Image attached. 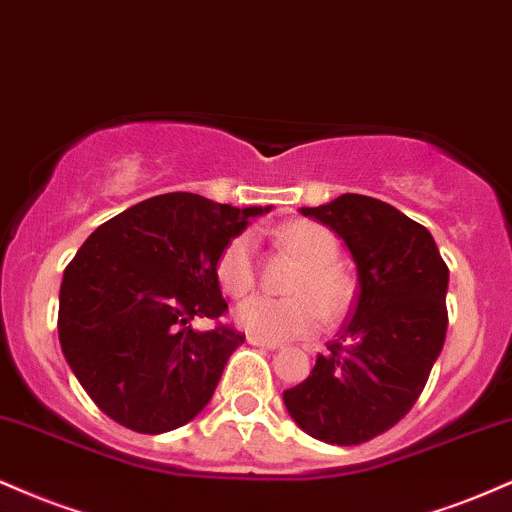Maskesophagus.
Wrapping results in <instances>:
<instances>
[{
    "label": "esophagus",
    "instance_id": "1",
    "mask_svg": "<svg viewBox=\"0 0 512 512\" xmlns=\"http://www.w3.org/2000/svg\"><path fill=\"white\" fill-rule=\"evenodd\" d=\"M251 342V345H256V347H266V350H278L280 347V342H273V340H263V338H258V335H249V338H246Z\"/></svg>",
    "mask_w": 512,
    "mask_h": 512
}]
</instances>
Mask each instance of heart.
Instances as JSON below:
<instances>
[{
    "label": "heart",
    "mask_w": 512,
    "mask_h": 512,
    "mask_svg": "<svg viewBox=\"0 0 512 512\" xmlns=\"http://www.w3.org/2000/svg\"><path fill=\"white\" fill-rule=\"evenodd\" d=\"M275 239L304 261V268L290 285L294 297H251L234 309V323L263 340L304 338L321 328L326 316L338 318L350 309L354 297L352 278L338 266L340 246L328 227L309 220H292L275 230ZM215 275L222 292L232 299H242L254 290V237L249 232L237 234L225 244L215 263Z\"/></svg>",
    "instance_id": "heart-1"
}]
</instances>
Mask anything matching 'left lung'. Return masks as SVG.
I'll return each instance as SVG.
<instances>
[{"mask_svg":"<svg viewBox=\"0 0 512 512\" xmlns=\"http://www.w3.org/2000/svg\"><path fill=\"white\" fill-rule=\"evenodd\" d=\"M302 215L347 244L359 292L340 338L282 400L309 436L359 446L398 424L429 381L448 328V266L424 225L378 198L342 194Z\"/></svg>","mask_w":512,"mask_h":512,"instance_id":"left-lung-1","label":"left lung"}]
</instances>
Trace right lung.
<instances>
[{
    "instance_id": "add662e5",
    "label": "right lung",
    "mask_w": 512,
    "mask_h": 512,
    "mask_svg": "<svg viewBox=\"0 0 512 512\" xmlns=\"http://www.w3.org/2000/svg\"><path fill=\"white\" fill-rule=\"evenodd\" d=\"M268 210L177 191L126 208L83 242L64 270L57 328L71 371L107 417L165 434L208 405L244 335L189 323L225 314L215 263Z\"/></svg>"
}]
</instances>
